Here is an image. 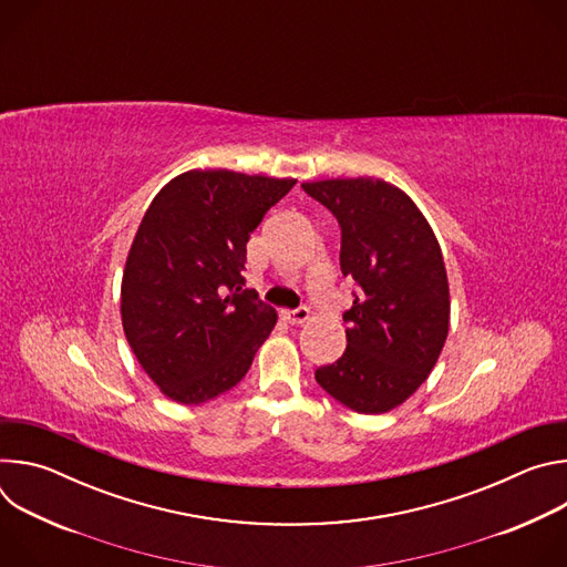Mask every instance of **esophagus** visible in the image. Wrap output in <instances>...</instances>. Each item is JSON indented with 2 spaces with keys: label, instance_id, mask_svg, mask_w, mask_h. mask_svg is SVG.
Masks as SVG:
<instances>
[{
  "label": "esophagus",
  "instance_id": "obj_1",
  "mask_svg": "<svg viewBox=\"0 0 567 567\" xmlns=\"http://www.w3.org/2000/svg\"><path fill=\"white\" fill-rule=\"evenodd\" d=\"M280 318L285 322H289V326H300V322H305L309 318V309L307 307H298V309H282L280 311Z\"/></svg>",
  "mask_w": 567,
  "mask_h": 567
}]
</instances>
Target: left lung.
Returning <instances> with one entry per match:
<instances>
[{
	"instance_id": "left-lung-1",
	"label": "left lung",
	"mask_w": 567,
	"mask_h": 567,
	"mask_svg": "<svg viewBox=\"0 0 567 567\" xmlns=\"http://www.w3.org/2000/svg\"><path fill=\"white\" fill-rule=\"evenodd\" d=\"M302 190L341 226V271L359 285L343 357L318 385L361 415L406 401L431 374L449 334V280L437 237L396 186L372 179L307 182Z\"/></svg>"
}]
</instances>
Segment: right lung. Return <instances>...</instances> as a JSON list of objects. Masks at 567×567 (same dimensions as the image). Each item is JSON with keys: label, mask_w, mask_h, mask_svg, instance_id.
<instances>
[{"label": "right lung", "mask_w": 567, "mask_h": 567, "mask_svg": "<svg viewBox=\"0 0 567 567\" xmlns=\"http://www.w3.org/2000/svg\"><path fill=\"white\" fill-rule=\"evenodd\" d=\"M296 179L188 171L156 193L121 282L125 339L147 377L197 406L254 363L278 313L245 289L247 241Z\"/></svg>", "instance_id": "add662e5"}]
</instances>
